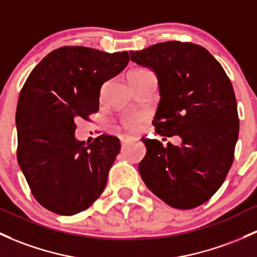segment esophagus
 Returning <instances> with one entry per match:
<instances>
[{
    "label": "esophagus",
    "instance_id": "obj_1",
    "mask_svg": "<svg viewBox=\"0 0 257 257\" xmlns=\"http://www.w3.org/2000/svg\"><path fill=\"white\" fill-rule=\"evenodd\" d=\"M134 140H135V137H132V136H123L122 139H121V145L125 146L126 143L130 142V141H134Z\"/></svg>",
    "mask_w": 257,
    "mask_h": 257
}]
</instances>
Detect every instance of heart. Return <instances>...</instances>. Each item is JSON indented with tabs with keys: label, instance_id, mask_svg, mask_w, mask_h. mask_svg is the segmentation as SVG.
Returning <instances> with one entry per match:
<instances>
[{
	"label": "heart",
	"instance_id": "heart-1",
	"mask_svg": "<svg viewBox=\"0 0 257 257\" xmlns=\"http://www.w3.org/2000/svg\"><path fill=\"white\" fill-rule=\"evenodd\" d=\"M142 71H145V68H135V70H132L131 72L128 73V76H132V74L140 73V72H142ZM141 121H142V116H141V115H134V116H130L127 120L125 121V126L127 128L135 130V128L139 127Z\"/></svg>",
	"mask_w": 257,
	"mask_h": 257
}]
</instances>
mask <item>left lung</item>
I'll return each instance as SVG.
<instances>
[{
  "label": "left lung",
  "mask_w": 257,
  "mask_h": 257,
  "mask_svg": "<svg viewBox=\"0 0 257 257\" xmlns=\"http://www.w3.org/2000/svg\"><path fill=\"white\" fill-rule=\"evenodd\" d=\"M131 61L158 79L157 134L181 145L145 139L139 165L146 186L167 205L190 209L222 186L234 159L239 117L233 85L220 63L200 45L167 41L131 51Z\"/></svg>",
  "instance_id": "obj_1"
}]
</instances>
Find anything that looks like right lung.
Listing matches in <instances>:
<instances>
[{"label":"right lung","mask_w":257,"mask_h":257,"mask_svg":"<svg viewBox=\"0 0 257 257\" xmlns=\"http://www.w3.org/2000/svg\"><path fill=\"white\" fill-rule=\"evenodd\" d=\"M128 56L63 46L46 55L22 88L18 164L38 202L54 213H79L105 189L120 141L109 135L78 141L76 120L98 111L101 85L127 66Z\"/></svg>","instance_id":"1"}]
</instances>
